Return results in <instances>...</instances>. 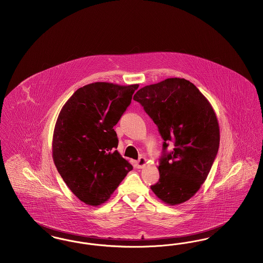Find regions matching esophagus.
Here are the masks:
<instances>
[{"label":"esophagus","instance_id":"1","mask_svg":"<svg viewBox=\"0 0 263 263\" xmlns=\"http://www.w3.org/2000/svg\"><path fill=\"white\" fill-rule=\"evenodd\" d=\"M146 163H147V160H146L145 158L141 157V158L138 160L137 162H136V163H135V165H136L137 168H142Z\"/></svg>","mask_w":263,"mask_h":263}]
</instances>
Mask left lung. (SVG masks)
I'll return each mask as SVG.
<instances>
[{
  "label": "left lung",
  "instance_id": "1",
  "mask_svg": "<svg viewBox=\"0 0 263 263\" xmlns=\"http://www.w3.org/2000/svg\"><path fill=\"white\" fill-rule=\"evenodd\" d=\"M133 100L144 107L163 139L160 179L151 189L172 206L189 200L206 180L219 149L220 129L211 103L180 78L140 88ZM170 142L174 150L167 153Z\"/></svg>",
  "mask_w": 263,
  "mask_h": 263
}]
</instances>
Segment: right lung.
Segmentation results:
<instances>
[{
    "instance_id": "right-lung-1",
    "label": "right lung",
    "mask_w": 263,
    "mask_h": 263,
    "mask_svg": "<svg viewBox=\"0 0 263 263\" xmlns=\"http://www.w3.org/2000/svg\"><path fill=\"white\" fill-rule=\"evenodd\" d=\"M139 85L98 82L77 89L57 118L52 157L76 196L90 206L108 200L133 166L117 152L113 127Z\"/></svg>"
}]
</instances>
